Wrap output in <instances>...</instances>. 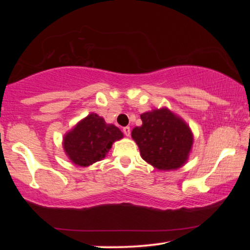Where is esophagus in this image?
Segmentation results:
<instances>
[{"label":"esophagus","instance_id":"34e87169","mask_svg":"<svg viewBox=\"0 0 250 250\" xmlns=\"http://www.w3.org/2000/svg\"><path fill=\"white\" fill-rule=\"evenodd\" d=\"M122 131H124V133L125 134V137H130V132H131V130H130L129 126H125L124 130H122Z\"/></svg>","mask_w":250,"mask_h":250}]
</instances>
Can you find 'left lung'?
Wrapping results in <instances>:
<instances>
[{"label": "left lung", "instance_id": "1", "mask_svg": "<svg viewBox=\"0 0 250 250\" xmlns=\"http://www.w3.org/2000/svg\"><path fill=\"white\" fill-rule=\"evenodd\" d=\"M142 125L135 126L131 137L141 158L160 171L177 170L188 162L194 135L189 125L167 107L140 116Z\"/></svg>", "mask_w": 250, "mask_h": 250}]
</instances>
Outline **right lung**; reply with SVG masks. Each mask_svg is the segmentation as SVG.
Here are the masks:
<instances>
[{
	"label": "right lung",
	"mask_w": 250,
	"mask_h": 250,
	"mask_svg": "<svg viewBox=\"0 0 250 250\" xmlns=\"http://www.w3.org/2000/svg\"><path fill=\"white\" fill-rule=\"evenodd\" d=\"M122 138L124 133L118 126L91 112L65 133L62 149L70 162L87 167L104 159L113 142Z\"/></svg>",
	"instance_id": "add662e5"
}]
</instances>
